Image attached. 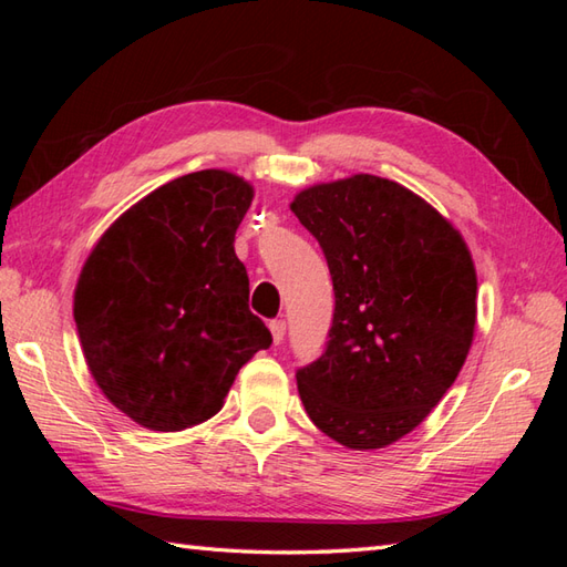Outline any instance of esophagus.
<instances>
[{
  "label": "esophagus",
  "mask_w": 567,
  "mask_h": 567,
  "mask_svg": "<svg viewBox=\"0 0 567 567\" xmlns=\"http://www.w3.org/2000/svg\"><path fill=\"white\" fill-rule=\"evenodd\" d=\"M270 331H272V341H275V346H277V343H282V339H285V331H287V323H285L282 319H275V321H270Z\"/></svg>",
  "instance_id": "34e87169"
}]
</instances>
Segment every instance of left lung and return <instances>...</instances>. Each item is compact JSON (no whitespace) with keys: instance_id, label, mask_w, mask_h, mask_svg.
<instances>
[{"instance_id":"8db88e82","label":"left lung","mask_w":567,"mask_h":567,"mask_svg":"<svg viewBox=\"0 0 567 567\" xmlns=\"http://www.w3.org/2000/svg\"><path fill=\"white\" fill-rule=\"evenodd\" d=\"M290 209L327 256V351L297 370L309 419L353 451L414 431L449 392L475 336L477 272L461 231L400 183L351 175Z\"/></svg>"}]
</instances>
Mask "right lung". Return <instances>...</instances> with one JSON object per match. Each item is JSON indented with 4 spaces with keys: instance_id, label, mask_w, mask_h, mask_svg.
Masks as SVG:
<instances>
[{
    "instance_id": "add662e5",
    "label": "right lung",
    "mask_w": 567,
    "mask_h": 567,
    "mask_svg": "<svg viewBox=\"0 0 567 567\" xmlns=\"http://www.w3.org/2000/svg\"><path fill=\"white\" fill-rule=\"evenodd\" d=\"M252 195L228 171L171 179L118 216L82 265L72 315L84 363L143 429L212 419L238 370L272 343L234 250Z\"/></svg>"
}]
</instances>
